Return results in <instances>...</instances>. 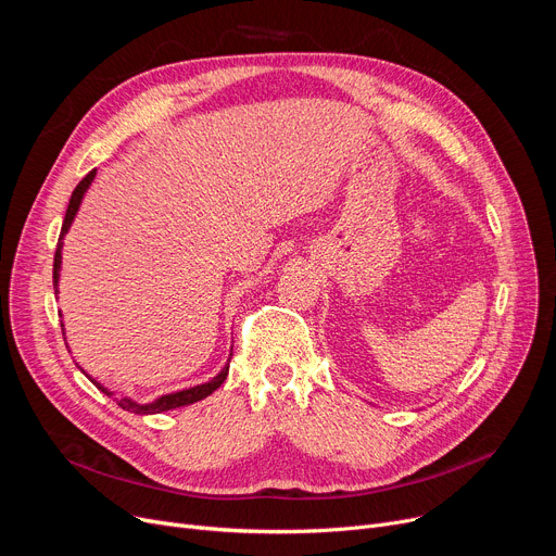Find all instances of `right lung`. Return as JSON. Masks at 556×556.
I'll list each match as a JSON object with an SVG mask.
<instances>
[{
  "instance_id": "obj_1",
  "label": "right lung",
  "mask_w": 556,
  "mask_h": 556,
  "mask_svg": "<svg viewBox=\"0 0 556 556\" xmlns=\"http://www.w3.org/2000/svg\"><path fill=\"white\" fill-rule=\"evenodd\" d=\"M94 175H97V170L87 173L85 178L76 185V189H74V193H72V200H70V207H67V214H65V220H63V227H61V237H58V245H55V256H53V290H55V293H58V270H61L63 237L67 233V229H70V225H72V220H74V216H76V212H78V204H80V200H83V193L87 191V187H90V182L94 180ZM227 371H229V363L223 367V371H220L218 376L212 378L210 383L195 386V388H189V390H182V392H175V394L160 396L157 401L146 403V405L135 403L132 399H126V396L114 399V401H116V405L124 407V410L135 413V415H157V413H164V410H173V407H185V405H191V403H195V401H200V399H204V396H210L214 390H218V388L223 386V381L227 378ZM90 381H92V378H90ZM92 383H94L103 394L112 396V392H108L101 383H97V381H92Z\"/></svg>"
}]
</instances>
